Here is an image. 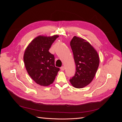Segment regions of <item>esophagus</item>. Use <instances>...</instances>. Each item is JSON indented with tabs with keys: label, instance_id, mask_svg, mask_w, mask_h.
I'll use <instances>...</instances> for the list:
<instances>
[{
	"label": "esophagus",
	"instance_id": "obj_1",
	"mask_svg": "<svg viewBox=\"0 0 122 122\" xmlns=\"http://www.w3.org/2000/svg\"><path fill=\"white\" fill-rule=\"evenodd\" d=\"M61 71H64V70H65V67H64V66H62L61 67Z\"/></svg>",
	"mask_w": 122,
	"mask_h": 122
}]
</instances>
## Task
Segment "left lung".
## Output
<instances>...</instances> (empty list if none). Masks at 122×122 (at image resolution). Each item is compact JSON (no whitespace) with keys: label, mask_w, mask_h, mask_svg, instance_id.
I'll use <instances>...</instances> for the list:
<instances>
[{"label":"left lung","mask_w":122,"mask_h":122,"mask_svg":"<svg viewBox=\"0 0 122 122\" xmlns=\"http://www.w3.org/2000/svg\"><path fill=\"white\" fill-rule=\"evenodd\" d=\"M76 65L74 76L70 79L73 86L82 88L89 84L95 76L99 65V57L91 44L74 36L70 42Z\"/></svg>","instance_id":"left-lung-1"}]
</instances>
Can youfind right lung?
<instances>
[{
    "mask_svg": "<svg viewBox=\"0 0 122 122\" xmlns=\"http://www.w3.org/2000/svg\"><path fill=\"white\" fill-rule=\"evenodd\" d=\"M58 37L39 36L33 40L25 49L24 61L29 75L42 86L52 83L60 68L54 65V55L49 52L51 46Z\"/></svg>",
    "mask_w": 122,
    "mask_h": 122,
    "instance_id": "add662e5",
    "label": "right lung"
}]
</instances>
